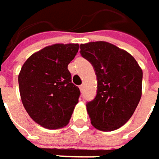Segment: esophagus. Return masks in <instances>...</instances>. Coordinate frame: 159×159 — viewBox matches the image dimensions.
I'll return each mask as SVG.
<instances>
[{"instance_id":"34e87169","label":"esophagus","mask_w":159,"mask_h":159,"mask_svg":"<svg viewBox=\"0 0 159 159\" xmlns=\"http://www.w3.org/2000/svg\"><path fill=\"white\" fill-rule=\"evenodd\" d=\"M84 84H81L79 86V88H80V90H81V92H83L84 91Z\"/></svg>"}]
</instances>
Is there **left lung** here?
I'll return each instance as SVG.
<instances>
[{
    "label": "left lung",
    "instance_id": "left-lung-1",
    "mask_svg": "<svg viewBox=\"0 0 159 159\" xmlns=\"http://www.w3.org/2000/svg\"><path fill=\"white\" fill-rule=\"evenodd\" d=\"M80 49L97 79L96 95L86 104L91 123L102 131L116 130L130 119L140 101L142 69L130 53L107 42L84 43Z\"/></svg>",
    "mask_w": 159,
    "mask_h": 159
}]
</instances>
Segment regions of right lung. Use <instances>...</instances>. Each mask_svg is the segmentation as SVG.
I'll use <instances>...</instances> for the list:
<instances>
[{
  "instance_id": "add662e5",
  "label": "right lung",
  "mask_w": 159,
  "mask_h": 159,
  "mask_svg": "<svg viewBox=\"0 0 159 159\" xmlns=\"http://www.w3.org/2000/svg\"><path fill=\"white\" fill-rule=\"evenodd\" d=\"M78 43H55L32 54L18 76L22 105L30 117L48 129L65 126L78 103L80 90L67 68Z\"/></svg>"
}]
</instances>
